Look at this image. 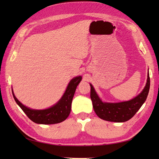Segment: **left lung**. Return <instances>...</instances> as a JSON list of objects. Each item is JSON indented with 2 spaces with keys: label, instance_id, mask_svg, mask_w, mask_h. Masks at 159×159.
Instances as JSON below:
<instances>
[{
  "label": "left lung",
  "instance_id": "1",
  "mask_svg": "<svg viewBox=\"0 0 159 159\" xmlns=\"http://www.w3.org/2000/svg\"><path fill=\"white\" fill-rule=\"evenodd\" d=\"M150 80L149 72L146 87L141 93L134 98L119 103L102 102L98 96L93 86L90 84V97L96 115L104 120L114 122H124L129 120L137 112L146 101L149 93Z\"/></svg>",
  "mask_w": 159,
  "mask_h": 159
}]
</instances>
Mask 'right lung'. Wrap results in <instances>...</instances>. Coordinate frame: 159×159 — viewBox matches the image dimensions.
<instances>
[{
	"mask_svg": "<svg viewBox=\"0 0 159 159\" xmlns=\"http://www.w3.org/2000/svg\"><path fill=\"white\" fill-rule=\"evenodd\" d=\"M82 79L81 76H77L71 80L67 86L66 92L63 97L55 105L45 110H33L25 107L16 98L13 94V96L16 103L21 108L27 117L33 122L42 124H53L62 122L69 116L71 111L72 101L75 93L76 87Z\"/></svg>",
	"mask_w": 159,
	"mask_h": 159,
	"instance_id": "add662e5",
	"label": "right lung"
}]
</instances>
